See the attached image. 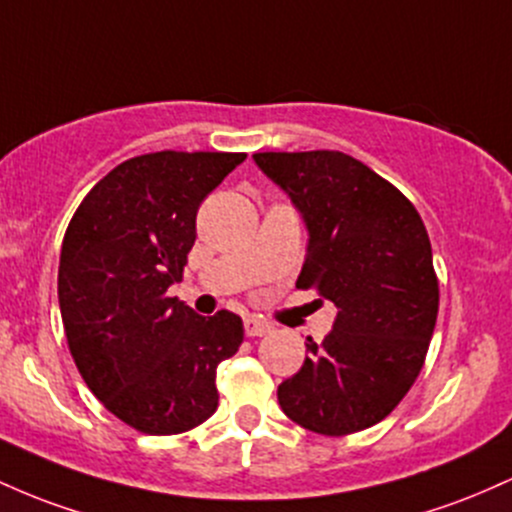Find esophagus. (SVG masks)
Listing matches in <instances>:
<instances>
[{"label":"esophagus","mask_w":512,"mask_h":512,"mask_svg":"<svg viewBox=\"0 0 512 512\" xmlns=\"http://www.w3.org/2000/svg\"><path fill=\"white\" fill-rule=\"evenodd\" d=\"M244 331L246 336H266V333L271 331V324L258 317H249L244 319Z\"/></svg>","instance_id":"34e87169"}]
</instances>
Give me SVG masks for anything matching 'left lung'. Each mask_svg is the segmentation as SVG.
I'll return each mask as SVG.
<instances>
[{"mask_svg": "<svg viewBox=\"0 0 512 512\" xmlns=\"http://www.w3.org/2000/svg\"><path fill=\"white\" fill-rule=\"evenodd\" d=\"M307 227L297 287L338 307L329 336L307 338L278 404L319 435L365 430L394 411L416 382L438 319V278L421 215L404 193L343 152H258Z\"/></svg>", "mask_w": 512, "mask_h": 512, "instance_id": "1", "label": "left lung"}]
</instances>
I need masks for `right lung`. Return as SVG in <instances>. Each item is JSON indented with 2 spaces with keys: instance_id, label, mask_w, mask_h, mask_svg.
<instances>
[{
  "instance_id": "add662e5",
  "label": "right lung",
  "mask_w": 512,
  "mask_h": 512,
  "mask_svg": "<svg viewBox=\"0 0 512 512\" xmlns=\"http://www.w3.org/2000/svg\"><path fill=\"white\" fill-rule=\"evenodd\" d=\"M237 152H154L118 164L86 193L65 232L57 297L86 387L147 435H176L217 411V365L244 341L237 314L200 317L183 280L195 215Z\"/></svg>"
}]
</instances>
